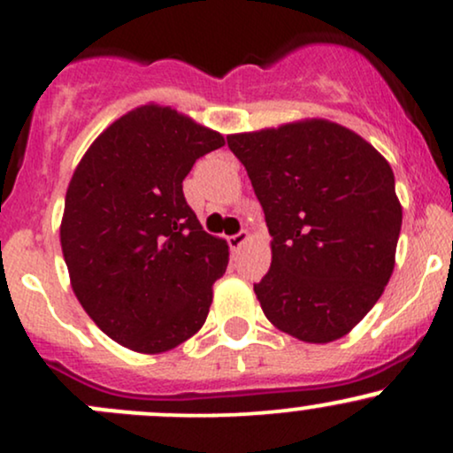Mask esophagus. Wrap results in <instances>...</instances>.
<instances>
[{
	"mask_svg": "<svg viewBox=\"0 0 453 453\" xmlns=\"http://www.w3.org/2000/svg\"><path fill=\"white\" fill-rule=\"evenodd\" d=\"M247 241H249V232L241 230L238 234H234V236L227 238V244H230V249H238L241 244H244Z\"/></svg>",
	"mask_w": 453,
	"mask_h": 453,
	"instance_id": "obj_1",
	"label": "esophagus"
}]
</instances>
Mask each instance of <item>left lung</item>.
<instances>
[{
    "label": "left lung",
    "instance_id": "1",
    "mask_svg": "<svg viewBox=\"0 0 453 453\" xmlns=\"http://www.w3.org/2000/svg\"><path fill=\"white\" fill-rule=\"evenodd\" d=\"M227 147L273 236L270 270L253 285L264 315L304 342L345 336L392 277L403 209L389 164L321 119L232 134Z\"/></svg>",
    "mask_w": 453,
    "mask_h": 453
}]
</instances>
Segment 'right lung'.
<instances>
[{
  "label": "right lung",
  "mask_w": 453,
  "mask_h": 453,
  "mask_svg": "<svg viewBox=\"0 0 453 453\" xmlns=\"http://www.w3.org/2000/svg\"><path fill=\"white\" fill-rule=\"evenodd\" d=\"M221 134L140 106L97 136L65 194L61 249L72 289L104 334L161 353L204 326L227 244L202 230L183 180Z\"/></svg>",
  "instance_id": "right-lung-1"
}]
</instances>
